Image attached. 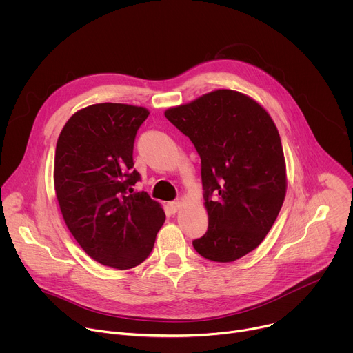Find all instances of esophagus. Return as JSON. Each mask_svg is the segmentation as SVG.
<instances>
[{"label": "esophagus", "mask_w": 353, "mask_h": 353, "mask_svg": "<svg viewBox=\"0 0 353 353\" xmlns=\"http://www.w3.org/2000/svg\"><path fill=\"white\" fill-rule=\"evenodd\" d=\"M181 205H183V199H176V201H172V203L168 204V207L172 212H177L181 208Z\"/></svg>", "instance_id": "obj_1"}]
</instances>
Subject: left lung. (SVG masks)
Returning <instances> with one entry per match:
<instances>
[{"mask_svg": "<svg viewBox=\"0 0 353 353\" xmlns=\"http://www.w3.org/2000/svg\"><path fill=\"white\" fill-rule=\"evenodd\" d=\"M166 119L194 143L208 212L199 256L232 263L257 248L286 195V165L278 128L250 96L216 89L170 108Z\"/></svg>", "mask_w": 353, "mask_h": 353, "instance_id": "obj_1", "label": "left lung"}]
</instances>
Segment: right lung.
Here are the masks:
<instances>
[{
  "label": "right lung",
  "instance_id": "obj_1",
  "mask_svg": "<svg viewBox=\"0 0 353 353\" xmlns=\"http://www.w3.org/2000/svg\"><path fill=\"white\" fill-rule=\"evenodd\" d=\"M148 116L142 106L90 105L57 139L54 190L64 222L89 257L116 270L143 263L166 219L158 201L132 188L134 141Z\"/></svg>",
  "mask_w": 353,
  "mask_h": 353
}]
</instances>
